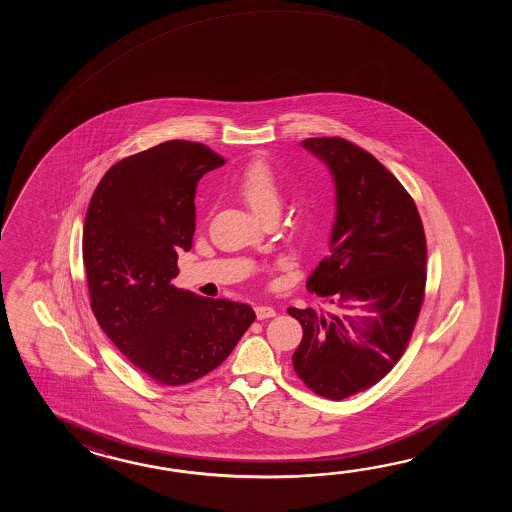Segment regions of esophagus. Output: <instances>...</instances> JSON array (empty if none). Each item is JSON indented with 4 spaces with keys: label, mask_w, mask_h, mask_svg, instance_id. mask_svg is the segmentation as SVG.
<instances>
[{
    "label": "esophagus",
    "mask_w": 512,
    "mask_h": 512,
    "mask_svg": "<svg viewBox=\"0 0 512 512\" xmlns=\"http://www.w3.org/2000/svg\"><path fill=\"white\" fill-rule=\"evenodd\" d=\"M254 311H256V318L258 320H265V318H272V316L276 315V311H274V307H271V305H256Z\"/></svg>",
    "instance_id": "34e87169"
}]
</instances>
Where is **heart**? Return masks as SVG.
<instances>
[{
    "label": "heart",
    "instance_id": "1",
    "mask_svg": "<svg viewBox=\"0 0 512 512\" xmlns=\"http://www.w3.org/2000/svg\"><path fill=\"white\" fill-rule=\"evenodd\" d=\"M236 194L261 216L278 212L282 201V183L272 166L265 161H252L236 179Z\"/></svg>",
    "mask_w": 512,
    "mask_h": 512
}]
</instances>
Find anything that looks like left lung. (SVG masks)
Wrapping results in <instances>:
<instances>
[{
    "instance_id": "left-lung-1",
    "label": "left lung",
    "mask_w": 512,
    "mask_h": 512,
    "mask_svg": "<svg viewBox=\"0 0 512 512\" xmlns=\"http://www.w3.org/2000/svg\"><path fill=\"white\" fill-rule=\"evenodd\" d=\"M302 146L329 166L337 186L329 256L307 289L335 309L370 316L291 307L304 329L293 368L316 395L342 401L384 379L408 348L425 302V229L412 196L370 152L342 137Z\"/></svg>"
}]
</instances>
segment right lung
<instances>
[{
    "instance_id": "obj_1",
    "label": "right lung",
    "mask_w": 512,
    "mask_h": 512,
    "mask_svg": "<svg viewBox=\"0 0 512 512\" xmlns=\"http://www.w3.org/2000/svg\"><path fill=\"white\" fill-rule=\"evenodd\" d=\"M225 164L201 142L168 141L113 164L87 208L82 260L93 315L133 366L163 386L216 370L254 322L251 305L177 289V252L196 232V186Z\"/></svg>"
}]
</instances>
